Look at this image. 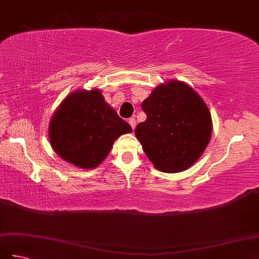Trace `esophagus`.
I'll use <instances>...</instances> for the list:
<instances>
[{
    "label": "esophagus",
    "instance_id": "esophagus-1",
    "mask_svg": "<svg viewBox=\"0 0 259 259\" xmlns=\"http://www.w3.org/2000/svg\"><path fill=\"white\" fill-rule=\"evenodd\" d=\"M129 123L131 125V128H133V129L136 128V119L135 118H130L129 119Z\"/></svg>",
    "mask_w": 259,
    "mask_h": 259
}]
</instances>
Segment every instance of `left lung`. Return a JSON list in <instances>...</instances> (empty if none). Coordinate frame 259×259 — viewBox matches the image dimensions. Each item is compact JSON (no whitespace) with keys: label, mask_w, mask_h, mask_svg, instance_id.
<instances>
[{"label":"left lung","mask_w":259,"mask_h":259,"mask_svg":"<svg viewBox=\"0 0 259 259\" xmlns=\"http://www.w3.org/2000/svg\"><path fill=\"white\" fill-rule=\"evenodd\" d=\"M147 119L136 137L149 160L163 172H180L192 166L210 140L212 123L201 97L185 82L159 84L141 104Z\"/></svg>","instance_id":"obj_1"}]
</instances>
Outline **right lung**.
<instances>
[{
    "mask_svg": "<svg viewBox=\"0 0 259 259\" xmlns=\"http://www.w3.org/2000/svg\"><path fill=\"white\" fill-rule=\"evenodd\" d=\"M133 131L101 91L78 90L64 99L49 124L50 144L63 160L82 169L99 166L114 140Z\"/></svg>",
    "mask_w": 259,
    "mask_h": 259,
    "instance_id": "add662e5",
    "label": "right lung"
}]
</instances>
